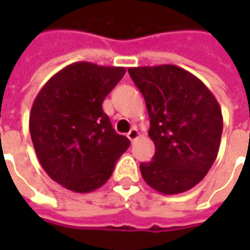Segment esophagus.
I'll use <instances>...</instances> for the list:
<instances>
[{"label":"esophagus","instance_id":"obj_1","mask_svg":"<svg viewBox=\"0 0 250 250\" xmlns=\"http://www.w3.org/2000/svg\"><path fill=\"white\" fill-rule=\"evenodd\" d=\"M139 130L136 129V128H132V129L129 130V132H128V135H126V136H128V138H129V140L130 142H133V140H136L138 139V138H139Z\"/></svg>","mask_w":250,"mask_h":250}]
</instances>
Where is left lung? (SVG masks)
I'll use <instances>...</instances> for the list:
<instances>
[{
    "label": "left lung",
    "mask_w": 250,
    "mask_h": 250,
    "mask_svg": "<svg viewBox=\"0 0 250 250\" xmlns=\"http://www.w3.org/2000/svg\"><path fill=\"white\" fill-rule=\"evenodd\" d=\"M142 91L156 153L140 164L142 177L164 195L187 192L206 177L220 149L223 114L199 78L177 65L128 69Z\"/></svg>",
    "instance_id": "8db88e82"
}]
</instances>
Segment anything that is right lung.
Listing matches in <instances>:
<instances>
[{
    "label": "right lung",
    "instance_id": "add662e5",
    "mask_svg": "<svg viewBox=\"0 0 250 250\" xmlns=\"http://www.w3.org/2000/svg\"><path fill=\"white\" fill-rule=\"evenodd\" d=\"M125 72L124 66L73 62L36 96L30 136L42 167L57 184L78 193L93 192L110 179L129 147L101 107Z\"/></svg>",
    "mask_w": 250,
    "mask_h": 250
}]
</instances>
